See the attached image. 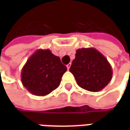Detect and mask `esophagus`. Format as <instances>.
Returning a JSON list of instances; mask_svg holds the SVG:
<instances>
[{
	"label": "esophagus",
	"instance_id": "34e87169",
	"mask_svg": "<svg viewBox=\"0 0 130 130\" xmlns=\"http://www.w3.org/2000/svg\"><path fill=\"white\" fill-rule=\"evenodd\" d=\"M71 66V63H69L67 65V68H68V70H70V68Z\"/></svg>",
	"mask_w": 130,
	"mask_h": 130
}]
</instances>
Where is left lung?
Wrapping results in <instances>:
<instances>
[{"mask_svg":"<svg viewBox=\"0 0 130 130\" xmlns=\"http://www.w3.org/2000/svg\"><path fill=\"white\" fill-rule=\"evenodd\" d=\"M77 84L85 90L98 92L111 82V66L106 57L95 48H82L76 51L70 68Z\"/></svg>","mask_w":130,"mask_h":130,"instance_id":"8db88e82","label":"left lung"}]
</instances>
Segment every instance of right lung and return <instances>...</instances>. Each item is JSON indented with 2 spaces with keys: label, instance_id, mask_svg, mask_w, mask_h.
Wrapping results in <instances>:
<instances>
[{
  "label": "right lung",
  "instance_id": "1",
  "mask_svg": "<svg viewBox=\"0 0 130 130\" xmlns=\"http://www.w3.org/2000/svg\"><path fill=\"white\" fill-rule=\"evenodd\" d=\"M67 71L58 56L49 49H38L29 57L21 70L24 87L37 96H44L59 86Z\"/></svg>",
  "mask_w": 130,
  "mask_h": 130
}]
</instances>
